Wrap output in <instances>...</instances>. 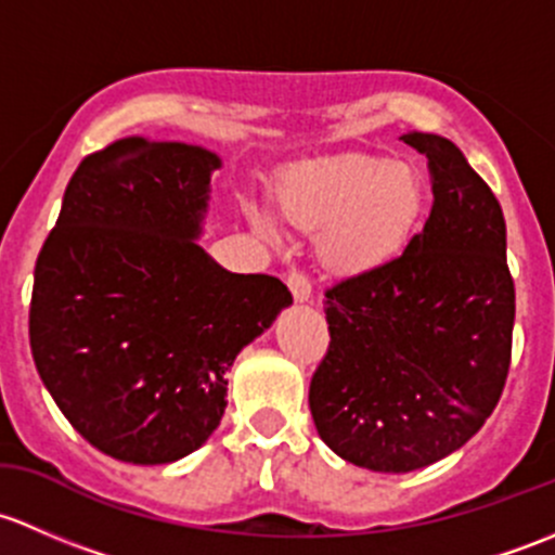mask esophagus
<instances>
[{
    "mask_svg": "<svg viewBox=\"0 0 555 555\" xmlns=\"http://www.w3.org/2000/svg\"><path fill=\"white\" fill-rule=\"evenodd\" d=\"M285 283H288L291 294H294L296 301H307L312 296V283L310 278L305 275V272H288V278H285Z\"/></svg>",
    "mask_w": 555,
    "mask_h": 555,
    "instance_id": "1",
    "label": "esophagus"
}]
</instances>
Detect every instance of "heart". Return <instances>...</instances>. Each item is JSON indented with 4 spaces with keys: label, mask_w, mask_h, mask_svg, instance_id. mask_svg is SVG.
<instances>
[{
    "label": "heart",
    "mask_w": 555,
    "mask_h": 555,
    "mask_svg": "<svg viewBox=\"0 0 555 555\" xmlns=\"http://www.w3.org/2000/svg\"><path fill=\"white\" fill-rule=\"evenodd\" d=\"M278 208L296 230L323 235L320 254L328 270L358 278L385 270L405 254L425 219L427 190L411 165L345 154L285 176ZM248 214L264 235L280 237V221L270 210Z\"/></svg>",
    "instance_id": "1"
}]
</instances>
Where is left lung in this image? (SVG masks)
I'll return each instance as SVG.
<instances>
[{
	"instance_id": "8db88e82",
	"label": "left lung",
	"mask_w": 555,
	"mask_h": 555,
	"mask_svg": "<svg viewBox=\"0 0 555 555\" xmlns=\"http://www.w3.org/2000/svg\"><path fill=\"white\" fill-rule=\"evenodd\" d=\"M401 141L427 157L430 216L401 259L325 291L331 341L310 382L325 447L376 473L420 470L481 430L516 320L494 192L449 139Z\"/></svg>"
}]
</instances>
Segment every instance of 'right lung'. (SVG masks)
Returning <instances> with one entry per match:
<instances>
[{
    "label": "right lung",
    "mask_w": 555,
    "mask_h": 555,
    "mask_svg": "<svg viewBox=\"0 0 555 555\" xmlns=\"http://www.w3.org/2000/svg\"><path fill=\"white\" fill-rule=\"evenodd\" d=\"M221 159L119 139L68 181L34 267L28 339L74 430L114 460L165 465L208 441L237 352L288 307L272 275H235L197 245Z\"/></svg>",
    "instance_id": "right-lung-1"
}]
</instances>
